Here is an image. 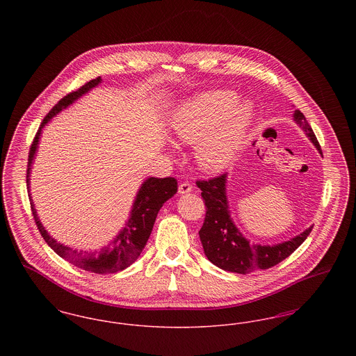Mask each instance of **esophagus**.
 <instances>
[{"instance_id":"1","label":"esophagus","mask_w":356,"mask_h":356,"mask_svg":"<svg viewBox=\"0 0 356 356\" xmlns=\"http://www.w3.org/2000/svg\"><path fill=\"white\" fill-rule=\"evenodd\" d=\"M192 191V186L186 181V183H181L180 186H179V193H181V195H184V193H188V192H191Z\"/></svg>"}]
</instances>
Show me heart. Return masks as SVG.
Wrapping results in <instances>:
<instances>
[{
	"instance_id": "heart-1",
	"label": "heart",
	"mask_w": 356,
	"mask_h": 356,
	"mask_svg": "<svg viewBox=\"0 0 356 356\" xmlns=\"http://www.w3.org/2000/svg\"><path fill=\"white\" fill-rule=\"evenodd\" d=\"M236 102L234 92H208L188 100L172 118L173 135L186 144H197L196 159L205 170L228 168L247 143L254 106Z\"/></svg>"
}]
</instances>
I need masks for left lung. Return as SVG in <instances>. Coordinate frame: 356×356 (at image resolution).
Masks as SVG:
<instances>
[{
	"label": "left lung",
	"instance_id": "left-lung-1",
	"mask_svg": "<svg viewBox=\"0 0 356 356\" xmlns=\"http://www.w3.org/2000/svg\"><path fill=\"white\" fill-rule=\"evenodd\" d=\"M293 120L322 153L319 141L305 115L300 111H295ZM225 179L227 175L221 173L216 177L196 181V186L202 189L207 209L203 227L199 231L204 252L208 260L221 270L236 273L268 270L292 254L311 234L312 227L277 245L250 244L231 219L225 196Z\"/></svg>",
	"mask_w": 356,
	"mask_h": 356
}]
</instances>
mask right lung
Instances as JSON below:
<instances>
[{"label": "right lung", "instance_id": "right-lung-1", "mask_svg": "<svg viewBox=\"0 0 356 356\" xmlns=\"http://www.w3.org/2000/svg\"><path fill=\"white\" fill-rule=\"evenodd\" d=\"M100 81H102V77L93 79V80L85 83L83 86H80L77 90L70 92L57 102L51 108V112L44 118L37 134L34 136L33 143L29 149L28 170H26L28 188H29L31 164L33 161L34 153L37 149V144H38V138L41 135L42 127L53 116H56L58 112L65 109L68 105H70L74 100H77L79 97H81L92 88H95ZM176 192H177V180L175 177H164V179L149 177L148 180H145L137 193L131 218H129V220L127 221L125 228L111 243V247H105L100 252H93V254L76 251V250H72L69 247L57 243L53 237L49 236V234L45 231V228L38 220L32 200H31V208H32L35 225H37L41 236L44 237L47 244L60 257L65 259L73 266L83 268L85 271L95 272V273H115V272L125 270L132 263H135L136 259L143 252V248L145 247L148 238L151 236L153 224H154L160 208Z\"/></svg>", "mask_w": 356, "mask_h": 356}]
</instances>
